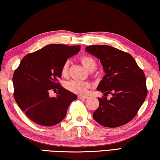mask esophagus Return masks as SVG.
<instances>
[{
    "instance_id": "obj_1",
    "label": "esophagus",
    "mask_w": 160,
    "mask_h": 160,
    "mask_svg": "<svg viewBox=\"0 0 160 160\" xmlns=\"http://www.w3.org/2000/svg\"><path fill=\"white\" fill-rule=\"evenodd\" d=\"M78 98H80V99H87V98H88V96H83V95H79V96H78Z\"/></svg>"
}]
</instances>
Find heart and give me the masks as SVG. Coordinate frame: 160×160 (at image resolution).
Returning a JSON list of instances; mask_svg holds the SVG:
<instances>
[{
	"label": "heart",
	"mask_w": 160,
	"mask_h": 160,
	"mask_svg": "<svg viewBox=\"0 0 160 160\" xmlns=\"http://www.w3.org/2000/svg\"><path fill=\"white\" fill-rule=\"evenodd\" d=\"M80 62L82 64L89 72L93 71L96 68V62L92 57L88 56H83L80 58ZM61 74L62 77H68L69 75V62L67 61L63 64L61 69ZM65 87L70 91L74 93L79 95H85L88 90L90 87V82H80V81L71 80L66 82Z\"/></svg>",
	"instance_id": "b5f03b06"
}]
</instances>
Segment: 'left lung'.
<instances>
[{
    "label": "left lung",
    "mask_w": 160,
    "mask_h": 160,
    "mask_svg": "<svg viewBox=\"0 0 160 160\" xmlns=\"http://www.w3.org/2000/svg\"><path fill=\"white\" fill-rule=\"evenodd\" d=\"M85 51L99 59L106 75L97 90L99 107L92 114L99 124L114 128L124 125L137 115L147 95L146 78L131 54L108 45H91ZM111 93L110 100L105 96Z\"/></svg>",
    "instance_id": "left-lung-1"
}]
</instances>
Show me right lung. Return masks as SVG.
I'll return each mask as SVG.
<instances>
[{
    "mask_svg": "<svg viewBox=\"0 0 160 160\" xmlns=\"http://www.w3.org/2000/svg\"><path fill=\"white\" fill-rule=\"evenodd\" d=\"M80 49V45H47L23 57L14 72V98L26 115L37 124L51 126L59 123L65 118L71 102L78 98L57 80L61 78L63 64ZM51 89L58 90L55 97L49 96Z\"/></svg>",
    "mask_w": 160,
    "mask_h": 160,
    "instance_id": "right-lung-1",
    "label": "right lung"
}]
</instances>
